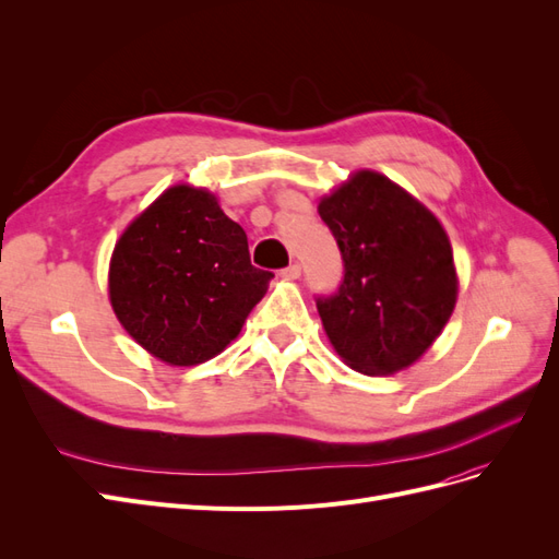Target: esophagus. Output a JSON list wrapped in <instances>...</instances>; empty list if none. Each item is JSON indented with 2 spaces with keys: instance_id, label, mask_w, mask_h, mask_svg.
<instances>
[{
  "instance_id": "34e87169",
  "label": "esophagus",
  "mask_w": 559,
  "mask_h": 559,
  "mask_svg": "<svg viewBox=\"0 0 559 559\" xmlns=\"http://www.w3.org/2000/svg\"><path fill=\"white\" fill-rule=\"evenodd\" d=\"M280 275H282L284 280H298V277H300V265H298V263L286 265V267H282Z\"/></svg>"
}]
</instances>
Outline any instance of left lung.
Masks as SVG:
<instances>
[{"label":"left lung","instance_id":"1","mask_svg":"<svg viewBox=\"0 0 559 559\" xmlns=\"http://www.w3.org/2000/svg\"><path fill=\"white\" fill-rule=\"evenodd\" d=\"M343 257L335 294L317 296L331 345L364 376L425 354L456 300L452 247L438 218L378 173L361 170L319 202Z\"/></svg>","mask_w":559,"mask_h":559}]
</instances>
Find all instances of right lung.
I'll return each mask as SVG.
<instances>
[{"label": "right lung", "mask_w": 559, "mask_h": 559, "mask_svg": "<svg viewBox=\"0 0 559 559\" xmlns=\"http://www.w3.org/2000/svg\"><path fill=\"white\" fill-rule=\"evenodd\" d=\"M270 277L251 265L247 233L212 193L173 186L118 240L109 298L146 352L195 366L240 333Z\"/></svg>", "instance_id": "obj_1"}]
</instances>
